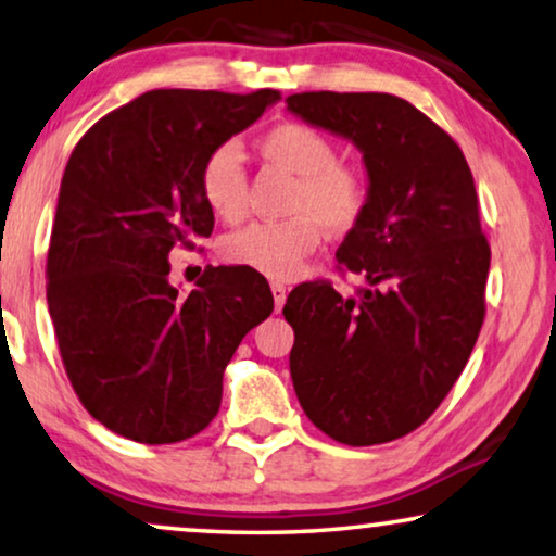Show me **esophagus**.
<instances>
[{
  "label": "esophagus",
  "instance_id": "34e87169",
  "mask_svg": "<svg viewBox=\"0 0 556 556\" xmlns=\"http://www.w3.org/2000/svg\"><path fill=\"white\" fill-rule=\"evenodd\" d=\"M270 291H273V303H276V311H280V308H283L286 295H288L286 286H280V283H270Z\"/></svg>",
  "mask_w": 556,
  "mask_h": 556
}]
</instances>
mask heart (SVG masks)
<instances>
[{
	"label": "heart",
	"instance_id": "obj_1",
	"mask_svg": "<svg viewBox=\"0 0 556 556\" xmlns=\"http://www.w3.org/2000/svg\"><path fill=\"white\" fill-rule=\"evenodd\" d=\"M261 152L270 163L298 175L291 200L293 218L253 223L223 240V258L273 280L301 276L308 255L320 245V225L351 230L366 211V182L351 167L338 165L336 144L316 127L283 123L261 138ZM200 195L225 223L248 213V175L236 142L211 150L200 167Z\"/></svg>",
	"mask_w": 556,
	"mask_h": 556
}]
</instances>
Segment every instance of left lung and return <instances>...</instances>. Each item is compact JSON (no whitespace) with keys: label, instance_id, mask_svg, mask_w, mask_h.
Here are the masks:
<instances>
[{"label":"left lung","instance_id":"1","mask_svg":"<svg viewBox=\"0 0 556 556\" xmlns=\"http://www.w3.org/2000/svg\"><path fill=\"white\" fill-rule=\"evenodd\" d=\"M303 123L356 144L368 203L336 258L366 278L358 298L328 283L291 291V378L305 416L349 446L386 444L429 418L477 343L492 251L458 144L386 92H301Z\"/></svg>","mask_w":556,"mask_h":556}]
</instances>
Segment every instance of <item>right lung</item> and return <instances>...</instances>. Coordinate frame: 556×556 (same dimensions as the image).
I'll list each match as a JSON object with an SVG mask.
<instances>
[{"label":"right lung","instance_id":"obj_1","mask_svg":"<svg viewBox=\"0 0 556 556\" xmlns=\"http://www.w3.org/2000/svg\"><path fill=\"white\" fill-rule=\"evenodd\" d=\"M276 90H152L104 115L72 150L47 253V305L79 401L140 444H175L213 421L243 336L273 313L261 273L205 268L170 283L175 245L213 232L200 167L251 127Z\"/></svg>","mask_w":556,"mask_h":556}]
</instances>
